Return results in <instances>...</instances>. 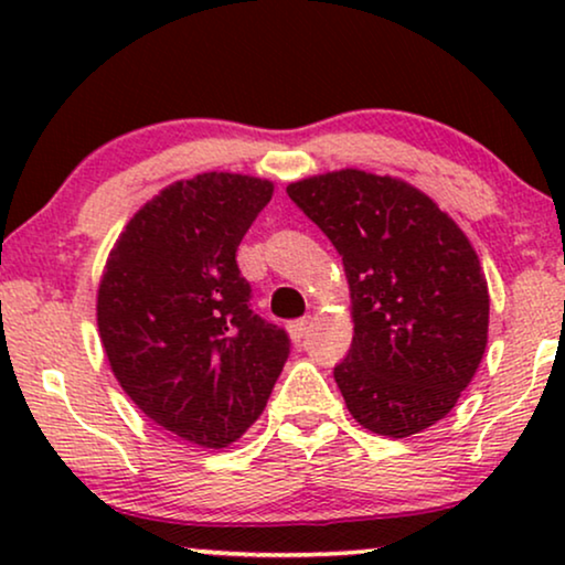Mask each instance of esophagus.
Returning a JSON list of instances; mask_svg holds the SVG:
<instances>
[{
	"mask_svg": "<svg viewBox=\"0 0 565 565\" xmlns=\"http://www.w3.org/2000/svg\"><path fill=\"white\" fill-rule=\"evenodd\" d=\"M306 329H308V319L290 321V323H288V334H290L292 342H300V339L306 337Z\"/></svg>",
	"mask_w": 565,
	"mask_h": 565,
	"instance_id": "obj_1",
	"label": "esophagus"
}]
</instances>
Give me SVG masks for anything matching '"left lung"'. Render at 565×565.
<instances>
[{"label": "left lung", "mask_w": 565, "mask_h": 565, "mask_svg": "<svg viewBox=\"0 0 565 565\" xmlns=\"http://www.w3.org/2000/svg\"><path fill=\"white\" fill-rule=\"evenodd\" d=\"M334 244L354 337L334 367L362 427L412 437L445 419L489 342V285L458 223L396 177L339 169L288 184Z\"/></svg>", "instance_id": "1"}]
</instances>
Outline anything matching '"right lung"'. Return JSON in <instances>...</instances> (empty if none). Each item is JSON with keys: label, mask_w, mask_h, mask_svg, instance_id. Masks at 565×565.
Wrapping results in <instances>:
<instances>
[{"label": "right lung", "mask_w": 565, "mask_h": 565, "mask_svg": "<svg viewBox=\"0 0 565 565\" xmlns=\"http://www.w3.org/2000/svg\"><path fill=\"white\" fill-rule=\"evenodd\" d=\"M275 184L205 172L151 198L115 242L97 329L120 388L153 424L221 450L265 412L290 339L252 311L236 249Z\"/></svg>", "instance_id": "1"}]
</instances>
